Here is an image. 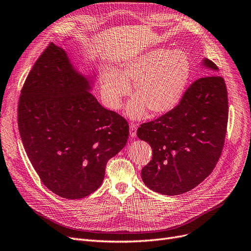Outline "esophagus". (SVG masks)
<instances>
[{"mask_svg": "<svg viewBox=\"0 0 251 251\" xmlns=\"http://www.w3.org/2000/svg\"><path fill=\"white\" fill-rule=\"evenodd\" d=\"M136 130H137V127H136V125H134V124H131V125H130V127H129V132H130V136L135 137V136H136Z\"/></svg>", "mask_w": 251, "mask_h": 251, "instance_id": "1", "label": "esophagus"}]
</instances>
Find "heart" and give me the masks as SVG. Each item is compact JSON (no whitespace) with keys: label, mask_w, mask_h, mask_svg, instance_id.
<instances>
[{"label":"heart","mask_w":251,"mask_h":251,"mask_svg":"<svg viewBox=\"0 0 251 251\" xmlns=\"http://www.w3.org/2000/svg\"><path fill=\"white\" fill-rule=\"evenodd\" d=\"M191 75V60L180 50L154 48L123 61L118 72L107 69L101 77V93L114 110L121 106L132 84L134 99L126 107L132 119L169 113L180 101Z\"/></svg>","instance_id":"obj_1"}]
</instances>
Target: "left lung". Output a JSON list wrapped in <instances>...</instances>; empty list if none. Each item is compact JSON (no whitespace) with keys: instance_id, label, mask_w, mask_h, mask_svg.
I'll return each instance as SVG.
<instances>
[{"instance_id":"1","label":"left lung","mask_w":251,"mask_h":251,"mask_svg":"<svg viewBox=\"0 0 251 251\" xmlns=\"http://www.w3.org/2000/svg\"><path fill=\"white\" fill-rule=\"evenodd\" d=\"M202 64L212 72L219 71L207 58ZM227 116L225 80L210 73L196 80L172 111L141 124L137 136L152 150L151 160L141 169L146 186L168 196L197 187L221 157Z\"/></svg>"}]
</instances>
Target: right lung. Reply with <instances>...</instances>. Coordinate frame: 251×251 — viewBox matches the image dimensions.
Segmentation results:
<instances>
[{
	"label": "right lung",
	"instance_id": "add662e5",
	"mask_svg": "<svg viewBox=\"0 0 251 251\" xmlns=\"http://www.w3.org/2000/svg\"><path fill=\"white\" fill-rule=\"evenodd\" d=\"M92 84L51 42L19 97L18 129L27 157L42 182L65 199L99 189L107 161L128 139L127 121L97 101Z\"/></svg>",
	"mask_w": 251,
	"mask_h": 251
}]
</instances>
